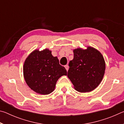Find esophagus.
<instances>
[{
  "label": "esophagus",
  "mask_w": 124,
  "mask_h": 124,
  "mask_svg": "<svg viewBox=\"0 0 124 124\" xmlns=\"http://www.w3.org/2000/svg\"><path fill=\"white\" fill-rule=\"evenodd\" d=\"M65 68H66V70L68 71V70H69V66H68V65H66V66H65Z\"/></svg>",
  "instance_id": "1"
}]
</instances>
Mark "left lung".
Segmentation results:
<instances>
[{
	"label": "left lung",
	"instance_id": "obj_1",
	"mask_svg": "<svg viewBox=\"0 0 124 124\" xmlns=\"http://www.w3.org/2000/svg\"><path fill=\"white\" fill-rule=\"evenodd\" d=\"M74 58L69 63L68 78L75 90L80 92L93 91L103 78L106 63L102 54L95 48L73 50Z\"/></svg>",
	"mask_w": 124,
	"mask_h": 124
}]
</instances>
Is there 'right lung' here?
I'll return each mask as SVG.
<instances>
[{"label":"right lung","instance_id":"add662e5","mask_svg":"<svg viewBox=\"0 0 124 124\" xmlns=\"http://www.w3.org/2000/svg\"><path fill=\"white\" fill-rule=\"evenodd\" d=\"M23 70L27 85L36 93L44 95L53 92L58 79L67 75L66 69L48 49H36L31 52L25 60Z\"/></svg>","mask_w":124,"mask_h":124}]
</instances>
